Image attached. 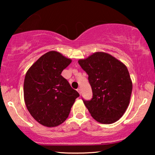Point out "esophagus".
<instances>
[{"mask_svg": "<svg viewBox=\"0 0 155 155\" xmlns=\"http://www.w3.org/2000/svg\"><path fill=\"white\" fill-rule=\"evenodd\" d=\"M77 90H78V92H79V94H81V93H82L81 89H80V88H78Z\"/></svg>", "mask_w": 155, "mask_h": 155, "instance_id": "34e87169", "label": "esophagus"}]
</instances>
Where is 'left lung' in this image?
<instances>
[{
	"mask_svg": "<svg viewBox=\"0 0 155 155\" xmlns=\"http://www.w3.org/2000/svg\"><path fill=\"white\" fill-rule=\"evenodd\" d=\"M78 63L88 75L92 98L83 100L91 116L101 124H113L126 111L133 84L126 65L110 54L97 52Z\"/></svg>",
	"mask_w": 155,
	"mask_h": 155,
	"instance_id": "obj_1",
	"label": "left lung"
}]
</instances>
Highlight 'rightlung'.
I'll return each mask as SVG.
<instances>
[{
	"label": "right lung",
	"mask_w": 155,
	"mask_h": 155,
	"mask_svg": "<svg viewBox=\"0 0 155 155\" xmlns=\"http://www.w3.org/2000/svg\"><path fill=\"white\" fill-rule=\"evenodd\" d=\"M71 63V59L52 51L40 57L27 72L25 104L32 117L43 126L55 127L64 122L80 96L61 75Z\"/></svg>",
	"instance_id": "obj_1"
}]
</instances>
